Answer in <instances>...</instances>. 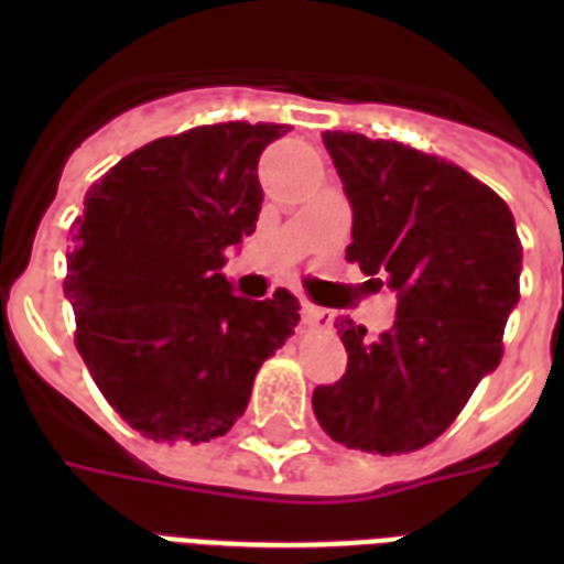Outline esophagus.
I'll list each match as a JSON object with an SVG mask.
<instances>
[{"label": "esophagus", "instance_id": "esophagus-1", "mask_svg": "<svg viewBox=\"0 0 564 564\" xmlns=\"http://www.w3.org/2000/svg\"><path fill=\"white\" fill-rule=\"evenodd\" d=\"M301 318H304V325L307 327H322V330H327V327L334 325V313L325 307H316V304H304V307H301Z\"/></svg>", "mask_w": 564, "mask_h": 564}]
</instances>
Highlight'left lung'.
Here are the masks:
<instances>
[{
  "mask_svg": "<svg viewBox=\"0 0 564 564\" xmlns=\"http://www.w3.org/2000/svg\"><path fill=\"white\" fill-rule=\"evenodd\" d=\"M322 140L354 210L345 257L398 292V316L377 339L336 318L348 369L313 392V412L345 447L410 454L454 424L503 357L521 299L516 219L495 189L436 154L351 131Z\"/></svg>",
  "mask_w": 564,
  "mask_h": 564,
  "instance_id": "obj_1",
  "label": "left lung"
}]
</instances>
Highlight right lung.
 <instances>
[{"mask_svg":"<svg viewBox=\"0 0 564 564\" xmlns=\"http://www.w3.org/2000/svg\"><path fill=\"white\" fill-rule=\"evenodd\" d=\"M286 131L219 122L161 137L84 195L64 281L75 348L145 438L225 436L260 366L299 325L292 292L251 301L221 274L228 248L254 234L257 161Z\"/></svg>","mask_w":564,"mask_h":564,"instance_id":"1","label":"right lung"}]
</instances>
